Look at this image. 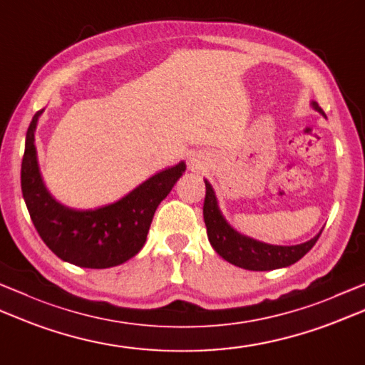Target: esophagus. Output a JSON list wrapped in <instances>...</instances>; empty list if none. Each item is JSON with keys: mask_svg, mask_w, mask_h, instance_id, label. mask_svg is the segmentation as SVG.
Here are the masks:
<instances>
[{"mask_svg": "<svg viewBox=\"0 0 365 365\" xmlns=\"http://www.w3.org/2000/svg\"><path fill=\"white\" fill-rule=\"evenodd\" d=\"M191 166L192 168H197L199 166V161L197 160H191Z\"/></svg>", "mask_w": 365, "mask_h": 365, "instance_id": "esophagus-1", "label": "esophagus"}]
</instances>
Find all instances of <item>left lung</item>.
Segmentation results:
<instances>
[{"instance_id":"obj_1","label":"left lung","mask_w":365,"mask_h":365,"mask_svg":"<svg viewBox=\"0 0 365 365\" xmlns=\"http://www.w3.org/2000/svg\"><path fill=\"white\" fill-rule=\"evenodd\" d=\"M310 104L313 109L326 117V113L317 101H312ZM204 182L205 199L202 212L207 227V237H209L210 245L221 258L234 264V266L247 270H272L288 267L309 253L312 247L317 244L319 234L323 232V230H321L315 237L299 245H270L266 244V242L248 237V235L235 231L227 223L223 212L220 210L215 190H213L209 180Z\"/></svg>"}]
</instances>
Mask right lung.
Masks as SVG:
<instances>
[{"label": "right lung", "mask_w": 365, "mask_h": 365, "mask_svg": "<svg viewBox=\"0 0 365 365\" xmlns=\"http://www.w3.org/2000/svg\"><path fill=\"white\" fill-rule=\"evenodd\" d=\"M42 112H36L28 126L21 160V192L36 231L60 259L78 267L107 269L131 259L145 244L156 207L187 164L160 170L112 204L71 209L50 195L41 174L34 133Z\"/></svg>", "instance_id": "obj_1"}]
</instances>
